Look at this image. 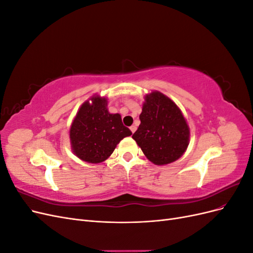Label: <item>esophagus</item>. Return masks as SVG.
Segmentation results:
<instances>
[{
  "mask_svg": "<svg viewBox=\"0 0 253 253\" xmlns=\"http://www.w3.org/2000/svg\"><path fill=\"white\" fill-rule=\"evenodd\" d=\"M136 128H137V127H136V126H129V129H131V132H132V133H134V132L136 131Z\"/></svg>",
  "mask_w": 253,
  "mask_h": 253,
  "instance_id": "esophagus-1",
  "label": "esophagus"
}]
</instances>
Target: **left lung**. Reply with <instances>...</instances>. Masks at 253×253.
<instances>
[{"instance_id":"obj_1","label":"left lung","mask_w":253,"mask_h":253,"mask_svg":"<svg viewBox=\"0 0 253 253\" xmlns=\"http://www.w3.org/2000/svg\"><path fill=\"white\" fill-rule=\"evenodd\" d=\"M140 125L132 138L151 163L165 166L176 162L187 151L190 128L180 109L158 90L144 96Z\"/></svg>"}]
</instances>
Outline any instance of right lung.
<instances>
[{
  "label": "right lung",
  "mask_w": 253,
  "mask_h": 253,
  "mask_svg": "<svg viewBox=\"0 0 253 253\" xmlns=\"http://www.w3.org/2000/svg\"><path fill=\"white\" fill-rule=\"evenodd\" d=\"M124 126L120 114H111L108 98L93 95L83 102L70 128L71 148L79 159L89 164H100L108 159L117 144L131 136Z\"/></svg>",
  "instance_id": "right-lung-1"
}]
</instances>
